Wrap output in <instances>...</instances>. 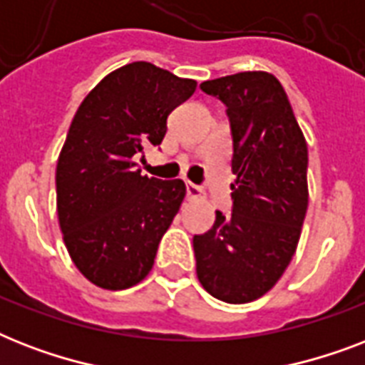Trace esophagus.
Returning <instances> with one entry per match:
<instances>
[{
	"label": "esophagus",
	"mask_w": 365,
	"mask_h": 365,
	"mask_svg": "<svg viewBox=\"0 0 365 365\" xmlns=\"http://www.w3.org/2000/svg\"><path fill=\"white\" fill-rule=\"evenodd\" d=\"M185 189H187V199L193 200V199H199L200 195H202V189L199 187V185H195V183L189 182L187 185H185Z\"/></svg>",
	"instance_id": "esophagus-1"
}]
</instances>
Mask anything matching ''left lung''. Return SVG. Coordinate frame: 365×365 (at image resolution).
<instances>
[{
	"label": "left lung",
	"mask_w": 365,
	"mask_h": 365,
	"mask_svg": "<svg viewBox=\"0 0 365 365\" xmlns=\"http://www.w3.org/2000/svg\"><path fill=\"white\" fill-rule=\"evenodd\" d=\"M200 88L227 106L233 134V214L195 235L197 277L225 303L265 295L289 265L309 206L307 142L288 94L269 71H242Z\"/></svg>",
	"instance_id": "obj_1"
}]
</instances>
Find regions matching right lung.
<instances>
[{
	"label": "right lung",
	"mask_w": 365,
	"mask_h": 365,
	"mask_svg": "<svg viewBox=\"0 0 365 365\" xmlns=\"http://www.w3.org/2000/svg\"><path fill=\"white\" fill-rule=\"evenodd\" d=\"M195 88L193 79L132 62L108 73L71 121L56 165V212L71 261L98 288L136 286L153 267L185 183L142 176L138 159L160 145L170 111Z\"/></svg>",
	"instance_id": "1"
}]
</instances>
